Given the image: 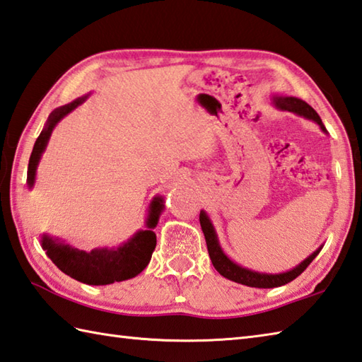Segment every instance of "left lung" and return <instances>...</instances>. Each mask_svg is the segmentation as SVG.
Listing matches in <instances>:
<instances>
[{
  "mask_svg": "<svg viewBox=\"0 0 362 362\" xmlns=\"http://www.w3.org/2000/svg\"><path fill=\"white\" fill-rule=\"evenodd\" d=\"M273 102L281 110L295 112V115H300L303 117L314 120V122H317L325 130L320 116L317 115L313 106L308 105L306 102L300 100V98H296V97H274ZM199 223H201V228H202L204 237H205V243H207L209 256L211 259V264H214V267L216 268V272L221 276H224V278H228L233 282H238V284L247 286V287L273 288V287L284 286V284H287V282L293 281L295 278H298V276L310 265V262H313L317 257V254L320 252V250H318L314 254H310V256L306 260L301 262L298 267L293 268V270L287 272V273H281V274L256 273V272H251V270H246V268L238 267L237 264H233L232 260L226 257V254L221 251V247H219V245H218L214 226H211L207 215H205L204 211H201V215H199Z\"/></svg>",
  "mask_w": 362,
  "mask_h": 362,
  "instance_id": "1",
  "label": "left lung"
}]
</instances>
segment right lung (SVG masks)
I'll return each mask as SVG.
<instances>
[{
    "mask_svg": "<svg viewBox=\"0 0 362 362\" xmlns=\"http://www.w3.org/2000/svg\"><path fill=\"white\" fill-rule=\"evenodd\" d=\"M83 102L84 97L76 98L75 102L64 105L49 115L47 127L42 130L39 138L35 139L30 157V165H28V185L30 187H33L35 168H37L42 152L45 151V146L54 125ZM161 210L163 199L161 197H155L151 204V215H148L147 219L148 230H139L136 235L130 238L125 245L117 247V250H106V247H103V250L84 252L67 245L56 243L52 238L47 237L42 240V247L47 251V256L52 259L53 264L61 272L70 276V278L83 282V284L106 286L112 284V282L130 279L143 272L148 262H151L152 252L155 246H157V235H155L152 229L158 223Z\"/></svg>",
    "mask_w": 362,
    "mask_h": 362,
    "instance_id": "1",
    "label": "right lung"
}]
</instances>
